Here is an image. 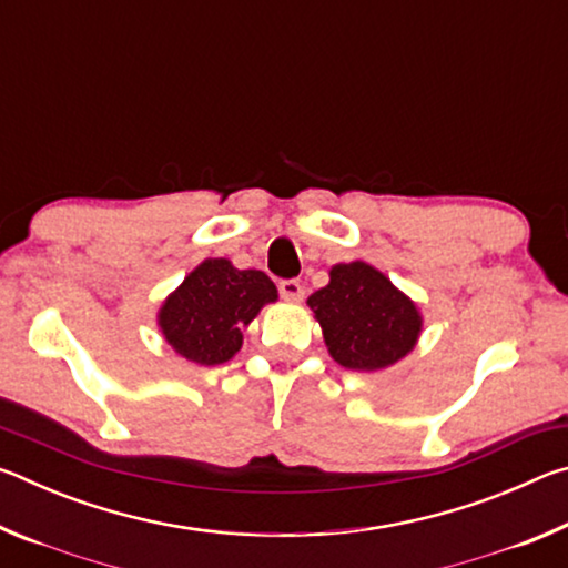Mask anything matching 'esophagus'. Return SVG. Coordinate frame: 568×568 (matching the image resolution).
<instances>
[{
  "label": "esophagus",
  "mask_w": 568,
  "mask_h": 568,
  "mask_svg": "<svg viewBox=\"0 0 568 568\" xmlns=\"http://www.w3.org/2000/svg\"><path fill=\"white\" fill-rule=\"evenodd\" d=\"M277 291H281L283 301L287 303H301L303 301V285L297 281H281V285H277Z\"/></svg>",
  "instance_id": "esophagus-1"
}]
</instances>
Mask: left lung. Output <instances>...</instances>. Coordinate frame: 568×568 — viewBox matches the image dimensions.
Masks as SVG:
<instances>
[{"instance_id":"8db88e82","label":"left lung","mask_w":568,"mask_h":568,"mask_svg":"<svg viewBox=\"0 0 568 568\" xmlns=\"http://www.w3.org/2000/svg\"><path fill=\"white\" fill-rule=\"evenodd\" d=\"M335 363L351 371H381L416 345L423 318L376 267L355 261L331 267V283L307 297Z\"/></svg>"}]
</instances>
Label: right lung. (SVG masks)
<instances>
[{"instance_id":"right-lung-1","label":"right lung","mask_w":568,"mask_h":568,"mask_svg":"<svg viewBox=\"0 0 568 568\" xmlns=\"http://www.w3.org/2000/svg\"><path fill=\"white\" fill-rule=\"evenodd\" d=\"M277 287L263 271H237L225 257H207L162 303L158 325L172 351L197 365H220L243 345V328Z\"/></svg>"}]
</instances>
